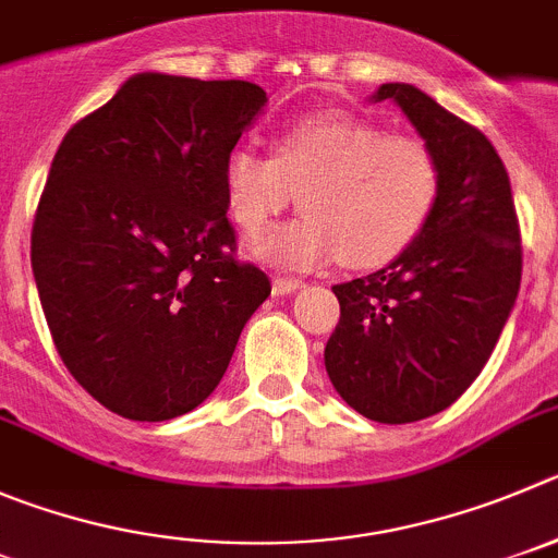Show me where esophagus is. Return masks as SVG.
Listing matches in <instances>:
<instances>
[{"mask_svg":"<svg viewBox=\"0 0 558 558\" xmlns=\"http://www.w3.org/2000/svg\"><path fill=\"white\" fill-rule=\"evenodd\" d=\"M296 289H303V280L286 278V275H278V278L272 280L275 294H291V291H296Z\"/></svg>","mask_w":558,"mask_h":558,"instance_id":"obj_1","label":"esophagus"}]
</instances>
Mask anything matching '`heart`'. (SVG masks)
I'll return each instance as SVG.
<instances>
[{
    "instance_id": "heart-1",
    "label": "heart",
    "mask_w": 558,
    "mask_h": 558,
    "mask_svg": "<svg viewBox=\"0 0 558 558\" xmlns=\"http://www.w3.org/2000/svg\"><path fill=\"white\" fill-rule=\"evenodd\" d=\"M222 184L247 236L267 231L300 192L305 215L253 244L264 262L314 267L341 255L368 269L421 236L440 197V165L424 140L350 112H322L283 129L275 156L233 148Z\"/></svg>"
}]
</instances>
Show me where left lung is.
<instances>
[{"mask_svg":"<svg viewBox=\"0 0 558 558\" xmlns=\"http://www.w3.org/2000/svg\"><path fill=\"white\" fill-rule=\"evenodd\" d=\"M393 98L440 165V197L421 236L379 272L332 286L341 319L325 347L330 383L379 424L429 418L490 361L523 272L509 173L493 143L413 85Z\"/></svg>","mask_w":558,"mask_h":558,"instance_id":"left-lung-1","label":"left lung"}]
</instances>
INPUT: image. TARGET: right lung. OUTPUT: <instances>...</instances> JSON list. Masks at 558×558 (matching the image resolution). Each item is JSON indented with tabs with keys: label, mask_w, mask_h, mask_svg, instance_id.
<instances>
[{
	"label": "right lung",
	"mask_w": 558,
	"mask_h": 558,
	"mask_svg": "<svg viewBox=\"0 0 558 558\" xmlns=\"http://www.w3.org/2000/svg\"><path fill=\"white\" fill-rule=\"evenodd\" d=\"M264 101L253 82L137 74L57 148L33 222L35 283L71 377L123 418L195 410L272 291L239 262L222 184Z\"/></svg>",
	"instance_id": "right-lung-1"
}]
</instances>
